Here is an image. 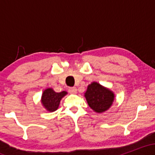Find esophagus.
<instances>
[{"label": "esophagus", "mask_w": 155, "mask_h": 155, "mask_svg": "<svg viewBox=\"0 0 155 155\" xmlns=\"http://www.w3.org/2000/svg\"><path fill=\"white\" fill-rule=\"evenodd\" d=\"M68 92H70L71 94H76V92H77V89L76 87H70L68 89Z\"/></svg>", "instance_id": "34e87169"}]
</instances>
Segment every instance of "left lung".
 I'll return each instance as SVG.
<instances>
[{"instance_id":"obj_1","label":"left lung","mask_w":155,"mask_h":155,"mask_svg":"<svg viewBox=\"0 0 155 155\" xmlns=\"http://www.w3.org/2000/svg\"><path fill=\"white\" fill-rule=\"evenodd\" d=\"M84 97L87 104L93 111L103 113L111 106L114 100V94L109 89L93 81L88 85Z\"/></svg>"}]
</instances>
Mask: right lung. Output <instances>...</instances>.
<instances>
[{"label":"right lung","instance_id":"add662e5","mask_svg":"<svg viewBox=\"0 0 155 155\" xmlns=\"http://www.w3.org/2000/svg\"><path fill=\"white\" fill-rule=\"evenodd\" d=\"M65 95H67L65 91L56 92L51 88H47L42 94L41 104L47 111L53 112L58 109L60 101Z\"/></svg>","mask_w":155,"mask_h":155}]
</instances>
